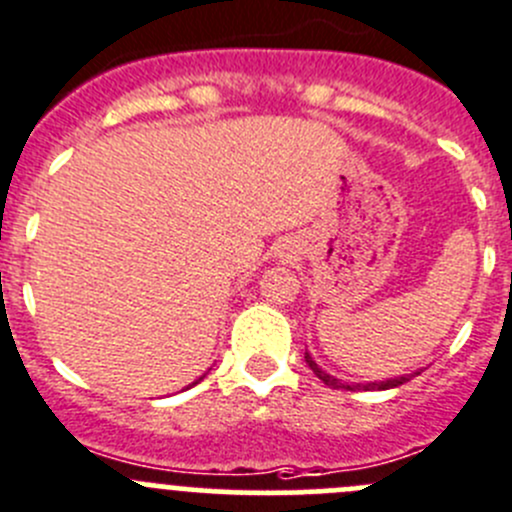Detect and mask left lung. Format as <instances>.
<instances>
[{
	"label": "left lung",
	"instance_id": "8db88e82",
	"mask_svg": "<svg viewBox=\"0 0 512 512\" xmlns=\"http://www.w3.org/2000/svg\"><path fill=\"white\" fill-rule=\"evenodd\" d=\"M305 362L310 365V370L315 372V375L320 377L322 382H325L327 388H332V390H360V388H365V390H390V388H400V385H405L408 380H413L415 375H420V370H415V372H410V375L388 377V380H382V382H365V385H362V382H355V385H350V382L337 380L335 375H330V372L322 370V367L317 365L315 360H312L310 352H305Z\"/></svg>",
	"mask_w": 512,
	"mask_h": 512
}]
</instances>
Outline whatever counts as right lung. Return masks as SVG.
I'll use <instances>...</instances> for the list:
<instances>
[{
  "instance_id": "1",
  "label": "right lung",
  "mask_w": 512,
  "mask_h": 512,
  "mask_svg": "<svg viewBox=\"0 0 512 512\" xmlns=\"http://www.w3.org/2000/svg\"><path fill=\"white\" fill-rule=\"evenodd\" d=\"M200 380H202V377H200ZM200 380H197V382H200ZM197 382H192V385H197Z\"/></svg>"
}]
</instances>
